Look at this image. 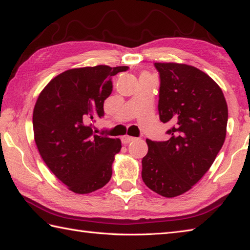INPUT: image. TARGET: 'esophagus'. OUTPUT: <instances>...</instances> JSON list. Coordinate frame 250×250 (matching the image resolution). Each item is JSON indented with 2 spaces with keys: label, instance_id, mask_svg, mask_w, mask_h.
Segmentation results:
<instances>
[{
  "label": "esophagus",
  "instance_id": "esophagus-1",
  "mask_svg": "<svg viewBox=\"0 0 250 250\" xmlns=\"http://www.w3.org/2000/svg\"><path fill=\"white\" fill-rule=\"evenodd\" d=\"M135 140V137H132V136H129V135H125V136H122V143H124V144H129V143H131V142H133Z\"/></svg>",
  "mask_w": 250,
  "mask_h": 250
}]
</instances>
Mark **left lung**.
Here are the masks:
<instances>
[{"label":"left lung","instance_id":"obj_1","mask_svg":"<svg viewBox=\"0 0 250 250\" xmlns=\"http://www.w3.org/2000/svg\"><path fill=\"white\" fill-rule=\"evenodd\" d=\"M160 74L159 117L173 126L166 142L146 140L142 178L166 198L187 192L208 171L226 140L228 105L221 88L199 68L155 63Z\"/></svg>","mask_w":250,"mask_h":250}]
</instances>
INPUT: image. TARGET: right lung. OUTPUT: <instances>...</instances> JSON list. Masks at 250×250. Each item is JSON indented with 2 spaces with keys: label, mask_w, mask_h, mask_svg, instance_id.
<instances>
[{
  "label": "right lung",
  "mask_w": 250,
  "mask_h": 250,
  "mask_svg": "<svg viewBox=\"0 0 250 250\" xmlns=\"http://www.w3.org/2000/svg\"><path fill=\"white\" fill-rule=\"evenodd\" d=\"M128 66L71 68L47 83L33 110L35 144L55 176L78 194L109 182L119 139L93 133L86 120L104 116L103 104L113 90L111 77Z\"/></svg>",
  "instance_id": "add662e5"
}]
</instances>
